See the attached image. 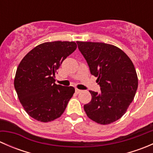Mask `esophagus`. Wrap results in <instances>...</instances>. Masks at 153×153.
Segmentation results:
<instances>
[{"instance_id":"obj_1","label":"esophagus","mask_w":153,"mask_h":153,"mask_svg":"<svg viewBox=\"0 0 153 153\" xmlns=\"http://www.w3.org/2000/svg\"><path fill=\"white\" fill-rule=\"evenodd\" d=\"M82 92V90H81V89H75V92H76L77 94H79L81 93V92Z\"/></svg>"}]
</instances>
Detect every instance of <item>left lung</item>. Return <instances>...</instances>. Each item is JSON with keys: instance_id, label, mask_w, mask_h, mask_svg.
Returning a JSON list of instances; mask_svg holds the SVG:
<instances>
[{"instance_id": "obj_1", "label": "left lung", "mask_w": 153, "mask_h": 153, "mask_svg": "<svg viewBox=\"0 0 153 153\" xmlns=\"http://www.w3.org/2000/svg\"><path fill=\"white\" fill-rule=\"evenodd\" d=\"M77 44L101 86L100 93L89 91L92 100L84 106V111L98 124L113 123L124 115L136 93L138 80L135 67L126 54L114 45L83 41Z\"/></svg>"}]
</instances>
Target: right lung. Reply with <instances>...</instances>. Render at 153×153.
Returning <instances> with one entry per match:
<instances>
[{
  "mask_svg": "<svg viewBox=\"0 0 153 153\" xmlns=\"http://www.w3.org/2000/svg\"><path fill=\"white\" fill-rule=\"evenodd\" d=\"M76 48L74 41L43 43L20 62L14 86L24 110L34 119L49 122L64 113L75 88L55 84V74Z\"/></svg>",
  "mask_w": 153,
  "mask_h": 153,
  "instance_id": "right-lung-1",
  "label": "right lung"
}]
</instances>
